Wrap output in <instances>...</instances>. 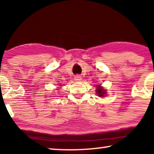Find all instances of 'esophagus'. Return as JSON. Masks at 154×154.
I'll list each match as a JSON object with an SVG mask.
<instances>
[{"label": "esophagus", "instance_id": "obj_1", "mask_svg": "<svg viewBox=\"0 0 154 154\" xmlns=\"http://www.w3.org/2000/svg\"><path fill=\"white\" fill-rule=\"evenodd\" d=\"M74 79H75V81H77V82H80V81H81V80H82L81 77L80 76V75H75V78H74Z\"/></svg>", "mask_w": 154, "mask_h": 154}]
</instances>
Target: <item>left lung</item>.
<instances>
[{"mask_svg": "<svg viewBox=\"0 0 154 154\" xmlns=\"http://www.w3.org/2000/svg\"><path fill=\"white\" fill-rule=\"evenodd\" d=\"M96 92H97V93L98 96H100V97H103L104 96V94L106 93V92H105V90L103 89L102 88H101L100 85L97 86V88Z\"/></svg>", "mask_w": 154, "mask_h": 154, "instance_id": "obj_1", "label": "left lung"}]
</instances>
